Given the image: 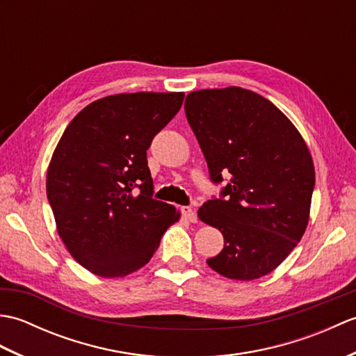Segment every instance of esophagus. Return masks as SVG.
I'll use <instances>...</instances> for the list:
<instances>
[{
  "label": "esophagus",
  "instance_id": "1",
  "mask_svg": "<svg viewBox=\"0 0 356 356\" xmlns=\"http://www.w3.org/2000/svg\"><path fill=\"white\" fill-rule=\"evenodd\" d=\"M182 216L186 218L188 222H191V223H195L197 222V216H195V211L193 209V208H190V207H184L182 209Z\"/></svg>",
  "mask_w": 356,
  "mask_h": 356
}]
</instances>
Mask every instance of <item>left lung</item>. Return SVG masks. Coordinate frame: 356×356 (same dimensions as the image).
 <instances>
[{
  "mask_svg": "<svg viewBox=\"0 0 356 356\" xmlns=\"http://www.w3.org/2000/svg\"><path fill=\"white\" fill-rule=\"evenodd\" d=\"M185 115L207 159L209 177L229 184L203 203L199 218L223 234L207 263L249 282L282 264L303 237L315 186L312 156L297 128L266 97L240 87L186 96Z\"/></svg>",
  "mask_w": 356,
  "mask_h": 356,
  "instance_id": "1",
  "label": "left lung"
}]
</instances>
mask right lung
I'll return each instance as SVG.
<instances>
[{
    "label": "right lung",
    "instance_id": "right-lung-1",
    "mask_svg": "<svg viewBox=\"0 0 356 356\" xmlns=\"http://www.w3.org/2000/svg\"><path fill=\"white\" fill-rule=\"evenodd\" d=\"M184 93H122L73 118L53 151L47 199L56 229L81 266L125 277L151 260L180 218L153 199L147 149L182 107Z\"/></svg>",
    "mask_w": 356,
    "mask_h": 356
}]
</instances>
